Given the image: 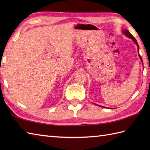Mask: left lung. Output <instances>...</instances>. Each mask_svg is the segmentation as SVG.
I'll use <instances>...</instances> for the list:
<instances>
[{"label": "left lung", "mask_w": 150, "mask_h": 150, "mask_svg": "<svg viewBox=\"0 0 150 150\" xmlns=\"http://www.w3.org/2000/svg\"><path fill=\"white\" fill-rule=\"evenodd\" d=\"M123 33H124V34H125L127 36V37H128L129 38H130V39H132L133 40V42H134L136 44H137V47H138V52H139V45H138V43H137V40H136V39H135L134 37H133V36L130 33L129 31H128V30H124L123 31ZM139 57H140V59H141V60L142 61V57H141V56L140 55V54H139ZM101 107H103V106H101ZM104 108H105V107H104Z\"/></svg>", "instance_id": "obj_1"}]
</instances>
